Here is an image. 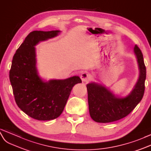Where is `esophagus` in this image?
<instances>
[{"label":"esophagus","mask_w":151,"mask_h":151,"mask_svg":"<svg viewBox=\"0 0 151 151\" xmlns=\"http://www.w3.org/2000/svg\"><path fill=\"white\" fill-rule=\"evenodd\" d=\"M80 78L82 79V82H87L91 79V74L88 72H83V73H82V75H81Z\"/></svg>","instance_id":"34e87169"}]
</instances>
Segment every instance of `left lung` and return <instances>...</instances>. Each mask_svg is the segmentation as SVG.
<instances>
[{
	"mask_svg": "<svg viewBox=\"0 0 151 151\" xmlns=\"http://www.w3.org/2000/svg\"><path fill=\"white\" fill-rule=\"evenodd\" d=\"M139 69V78L133 90L125 97L115 95L105 86L95 82L87 85L88 109L91 118L97 122L118 121L131 113L140 102L145 91L146 68L140 49L134 47Z\"/></svg>",
	"mask_w": 151,
	"mask_h": 151,
	"instance_id": "left-lung-1",
	"label": "left lung"
}]
</instances>
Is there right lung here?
<instances>
[{"label": "right lung", "mask_w": 151, "mask_h": 151, "mask_svg": "<svg viewBox=\"0 0 151 151\" xmlns=\"http://www.w3.org/2000/svg\"><path fill=\"white\" fill-rule=\"evenodd\" d=\"M60 30L30 32L13 56L9 80L18 106L29 117L49 121L63 112L73 87L82 83L78 76L45 81L36 68L35 46L59 35Z\"/></svg>", "instance_id": "obj_1"}]
</instances>
